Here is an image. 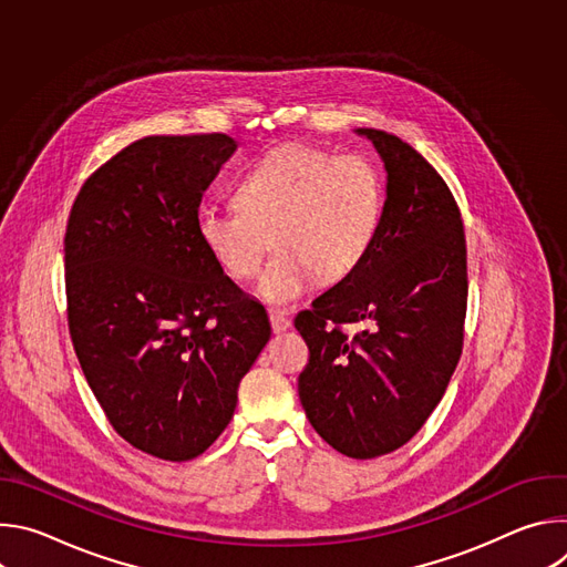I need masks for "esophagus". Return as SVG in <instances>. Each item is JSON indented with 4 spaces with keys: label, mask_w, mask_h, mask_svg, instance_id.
<instances>
[{
    "label": "esophagus",
    "mask_w": 567,
    "mask_h": 567,
    "mask_svg": "<svg viewBox=\"0 0 567 567\" xmlns=\"http://www.w3.org/2000/svg\"><path fill=\"white\" fill-rule=\"evenodd\" d=\"M269 320H271V330L276 332V334H280V332H287L289 328H291V320L285 316V313H280V311H269Z\"/></svg>",
    "instance_id": "obj_1"
}]
</instances>
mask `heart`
Wrapping results in <instances>:
<instances>
[{
    "instance_id": "b5f03b06",
    "label": "heart",
    "mask_w": 567,
    "mask_h": 567,
    "mask_svg": "<svg viewBox=\"0 0 567 567\" xmlns=\"http://www.w3.org/2000/svg\"><path fill=\"white\" fill-rule=\"evenodd\" d=\"M235 208L197 213V237L233 280L258 274L271 305L298 300L318 278L337 282L368 258L381 221V182L368 158L289 143L267 152L233 188Z\"/></svg>"
}]
</instances>
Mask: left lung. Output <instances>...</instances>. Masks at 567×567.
Listing matches in <instances>:
<instances>
[{
	"mask_svg": "<svg viewBox=\"0 0 567 567\" xmlns=\"http://www.w3.org/2000/svg\"><path fill=\"white\" fill-rule=\"evenodd\" d=\"M385 168L377 239L361 267L296 316L309 348L298 394L313 431L354 460L406 444L435 411L462 354L466 239L437 171L409 143L359 127ZM348 321H363L354 338Z\"/></svg>",
	"mask_w": 567,
	"mask_h": 567,
	"instance_id": "8db88e82",
	"label": "left lung"
}]
</instances>
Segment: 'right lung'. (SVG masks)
<instances>
[{
  "instance_id": "obj_1",
  "label": "right lung",
  "mask_w": 567,
  "mask_h": 567,
  "mask_svg": "<svg viewBox=\"0 0 567 567\" xmlns=\"http://www.w3.org/2000/svg\"><path fill=\"white\" fill-rule=\"evenodd\" d=\"M237 143L145 136L80 188L64 235L75 357L114 431L168 462L202 455L271 337L265 307L197 237L204 190Z\"/></svg>"
}]
</instances>
